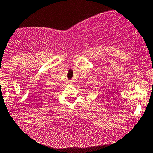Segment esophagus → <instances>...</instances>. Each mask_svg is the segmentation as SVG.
Here are the masks:
<instances>
[{
	"mask_svg": "<svg viewBox=\"0 0 153 153\" xmlns=\"http://www.w3.org/2000/svg\"><path fill=\"white\" fill-rule=\"evenodd\" d=\"M69 83H72V82H69Z\"/></svg>",
	"mask_w": 153,
	"mask_h": 153,
	"instance_id": "esophagus-1",
	"label": "esophagus"
}]
</instances>
